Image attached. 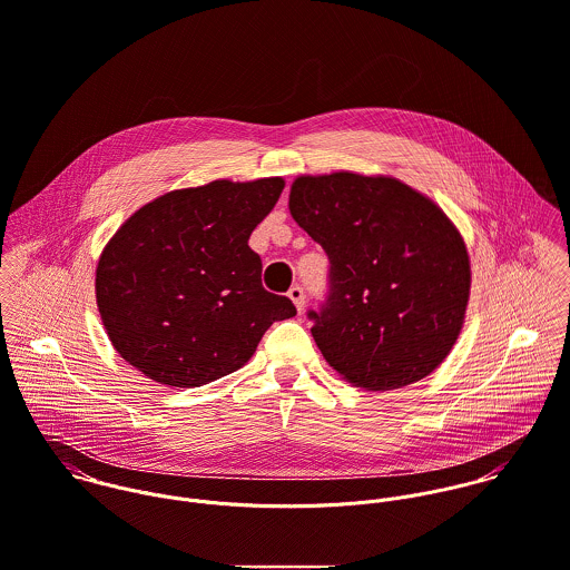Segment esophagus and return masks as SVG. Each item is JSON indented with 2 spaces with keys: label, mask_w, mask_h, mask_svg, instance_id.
Segmentation results:
<instances>
[{
  "label": "esophagus",
  "mask_w": 570,
  "mask_h": 570,
  "mask_svg": "<svg viewBox=\"0 0 570 570\" xmlns=\"http://www.w3.org/2000/svg\"><path fill=\"white\" fill-rule=\"evenodd\" d=\"M288 297L293 299V304L297 306V311L302 313L304 311V306H306V295H304V288L302 286H291V291H288Z\"/></svg>",
  "instance_id": "obj_1"
}]
</instances>
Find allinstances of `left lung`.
Returning <instances> with one entry per match:
<instances>
[{
    "label": "left lung",
    "instance_id": "obj_1",
    "mask_svg": "<svg viewBox=\"0 0 570 570\" xmlns=\"http://www.w3.org/2000/svg\"><path fill=\"white\" fill-rule=\"evenodd\" d=\"M288 209L331 259L313 340L370 392L432 374L452 352L471 288L466 244L445 212L392 176H297Z\"/></svg>",
    "mask_w": 570,
    "mask_h": 570
}]
</instances>
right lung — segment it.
<instances>
[{"label": "right lung", "mask_w": 570, "mask_h": 570, "mask_svg": "<svg viewBox=\"0 0 570 570\" xmlns=\"http://www.w3.org/2000/svg\"><path fill=\"white\" fill-rule=\"evenodd\" d=\"M284 178L212 180L134 212L97 264V306L116 352L147 379L200 387L239 370L273 322L297 315L262 286L248 237Z\"/></svg>", "instance_id": "1"}]
</instances>
